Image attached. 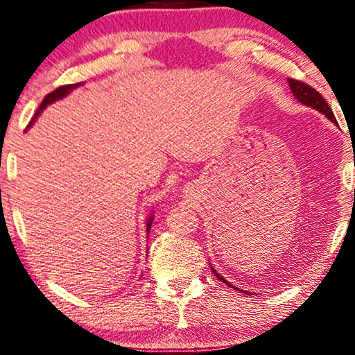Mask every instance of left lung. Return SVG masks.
<instances>
[{
    "mask_svg": "<svg viewBox=\"0 0 355 355\" xmlns=\"http://www.w3.org/2000/svg\"><path fill=\"white\" fill-rule=\"evenodd\" d=\"M287 81H289V87H291V91H292V94H294V97L297 98V101H299L300 103H304V105H306V107L315 108V110L323 113V115L328 118V120L336 123V118H334V115H333L331 107H329L328 102H326L324 98L321 97V94L318 91H315L313 87L309 86V84L297 81V79H287ZM209 266H211V263H209ZM211 271L216 274L217 279L225 282V284H229V282H227L224 277L219 276V272H217L212 266H211ZM230 287H234V286H230ZM234 289H237V287H234ZM248 294H252V292H248Z\"/></svg>",
    "mask_w": 355,
    "mask_h": 355,
    "instance_id": "8db88e82",
    "label": "left lung"
}]
</instances>
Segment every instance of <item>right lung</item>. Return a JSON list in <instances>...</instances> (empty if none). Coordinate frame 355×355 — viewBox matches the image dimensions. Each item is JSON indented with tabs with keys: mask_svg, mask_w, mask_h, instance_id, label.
<instances>
[{
	"mask_svg": "<svg viewBox=\"0 0 355 355\" xmlns=\"http://www.w3.org/2000/svg\"><path fill=\"white\" fill-rule=\"evenodd\" d=\"M79 86H81V83H78V84H66V86H61V87H58V89H55L53 92L46 94L45 98H44V101H42V103H40L39 110H37V113H35V116L32 118V121L29 123V126H27V128H31V126H32V123L35 121V118L40 115L42 110H44V108H45L46 105H50V103H53V102H56V101H60V98L66 97V96H68V94H69L71 91H73V89L79 87ZM150 225H153V216H149V219H148V225H146V230H148V235H149Z\"/></svg>",
	"mask_w": 355,
	"mask_h": 355,
	"instance_id": "1",
	"label": "right lung"
}]
</instances>
